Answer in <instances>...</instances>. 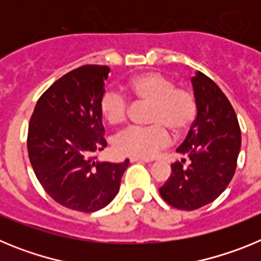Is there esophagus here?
Returning <instances> with one entry per match:
<instances>
[{
    "label": "esophagus",
    "instance_id": "34e87169",
    "mask_svg": "<svg viewBox=\"0 0 261 261\" xmlns=\"http://www.w3.org/2000/svg\"><path fill=\"white\" fill-rule=\"evenodd\" d=\"M130 162H142V163H149L150 159L147 158H138V156H130Z\"/></svg>",
    "mask_w": 261,
    "mask_h": 261
}]
</instances>
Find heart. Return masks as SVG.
I'll return each mask as SVG.
<instances>
[{"instance_id": "heart-1", "label": "heart", "mask_w": 261, "mask_h": 261, "mask_svg": "<svg viewBox=\"0 0 261 261\" xmlns=\"http://www.w3.org/2000/svg\"><path fill=\"white\" fill-rule=\"evenodd\" d=\"M128 91L137 103L150 105L147 121L150 126H130L115 137V150L121 155L151 158L171 142L167 128L181 135L192 125L197 105L192 93L179 89L174 81L149 71L128 82ZM99 110L111 125L124 124L129 116V102L120 93L108 90L100 98Z\"/></svg>"}]
</instances>
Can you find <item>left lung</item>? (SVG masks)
<instances>
[{
  "label": "left lung",
  "mask_w": 261,
  "mask_h": 261,
  "mask_svg": "<svg viewBox=\"0 0 261 261\" xmlns=\"http://www.w3.org/2000/svg\"><path fill=\"white\" fill-rule=\"evenodd\" d=\"M197 116L176 151L187 158L171 165V175L159 188L167 204L195 211L211 204L229 186L241 151V128L229 99L209 77L191 78Z\"/></svg>",
  "instance_id": "1"
}]
</instances>
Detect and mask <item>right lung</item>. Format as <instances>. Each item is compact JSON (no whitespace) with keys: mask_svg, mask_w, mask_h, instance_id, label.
I'll use <instances>...</instances> for the list:
<instances>
[{"mask_svg":"<svg viewBox=\"0 0 261 261\" xmlns=\"http://www.w3.org/2000/svg\"><path fill=\"white\" fill-rule=\"evenodd\" d=\"M110 68L84 65L57 80L39 98L29 125L30 162L45 192L60 205L96 212L115 199L129 159L100 162L107 146L99 102Z\"/></svg>","mask_w":261,"mask_h":261,"instance_id":"add662e5","label":"right lung"}]
</instances>
